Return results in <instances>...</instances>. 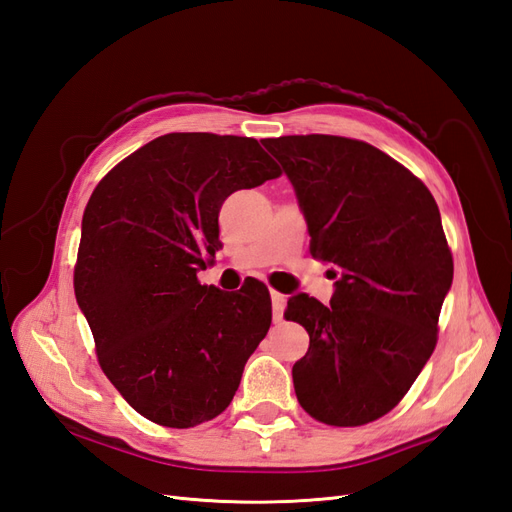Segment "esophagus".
<instances>
[{
	"instance_id": "34e87169",
	"label": "esophagus",
	"mask_w": 512,
	"mask_h": 512,
	"mask_svg": "<svg viewBox=\"0 0 512 512\" xmlns=\"http://www.w3.org/2000/svg\"><path fill=\"white\" fill-rule=\"evenodd\" d=\"M271 303H273V320L280 322L284 318V307H286V294L271 290Z\"/></svg>"
}]
</instances>
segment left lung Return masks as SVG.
Returning a JSON list of instances; mask_svg holds the SVG:
<instances>
[{"label": "left lung", "mask_w": 512, "mask_h": 512, "mask_svg": "<svg viewBox=\"0 0 512 512\" xmlns=\"http://www.w3.org/2000/svg\"><path fill=\"white\" fill-rule=\"evenodd\" d=\"M307 222L309 252L333 262L329 305L301 292L286 320L309 348L294 393L316 421L356 427L391 412L429 361L453 284L436 200L408 168L344 136L265 138Z\"/></svg>", "instance_id": "1"}]
</instances>
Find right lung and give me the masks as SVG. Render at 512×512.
I'll return each instance as SVG.
<instances>
[{
	"instance_id": "1",
	"label": "right lung",
	"mask_w": 512,
	"mask_h": 512,
	"mask_svg": "<svg viewBox=\"0 0 512 512\" xmlns=\"http://www.w3.org/2000/svg\"><path fill=\"white\" fill-rule=\"evenodd\" d=\"M275 177L254 138L175 132L119 162L91 194L76 303L106 378L149 421L188 429L224 412L265 339V284L224 292L196 273L222 247L224 200Z\"/></svg>"
}]
</instances>
